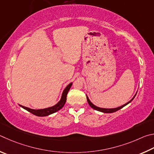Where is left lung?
I'll return each instance as SVG.
<instances>
[{
    "mask_svg": "<svg viewBox=\"0 0 154 154\" xmlns=\"http://www.w3.org/2000/svg\"><path fill=\"white\" fill-rule=\"evenodd\" d=\"M136 95H137V94H135V95L134 96V97H133V99H132L130 101H128V103H126V104L123 105V106H122L118 107H116V108H114V109H104V108H100V107H97V106H94V105L90 101L89 99H88L87 96V101H88V104H89V106H90L91 107H92V108H93L94 109L97 110V111L103 112V113H113V112H115L118 111V110H119V109H122V107H124L125 106H126V105L128 104L129 103H131V102L133 100V99L134 98V97L136 96Z\"/></svg>",
    "mask_w": 154,
    "mask_h": 154,
    "instance_id": "1",
    "label": "left lung"
}]
</instances>
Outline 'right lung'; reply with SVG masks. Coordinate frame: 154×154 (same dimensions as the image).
<instances>
[{"instance_id": "1", "label": "right lung", "mask_w": 154, "mask_h": 154, "mask_svg": "<svg viewBox=\"0 0 154 154\" xmlns=\"http://www.w3.org/2000/svg\"><path fill=\"white\" fill-rule=\"evenodd\" d=\"M72 85V83H70V84H69L67 86L66 88L64 89L63 93H62L61 100L59 101L58 103L55 105V106H54L53 107H48V108L42 109H32L30 108H28V107L21 106V105H20V106L21 107H23V109H26L27 111L32 113V114H34L35 116H46L52 114L53 113L59 111V109H61L62 107L64 106V105L66 102V97H67V93H68L69 90L70 89V88H71Z\"/></svg>"}]
</instances>
